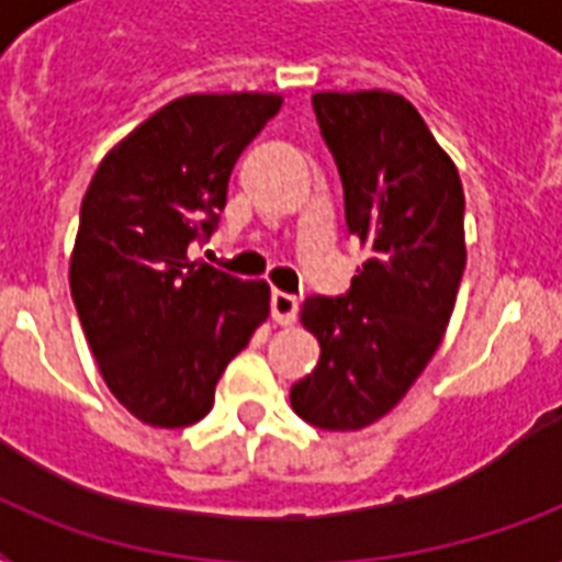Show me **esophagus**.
<instances>
[{
    "mask_svg": "<svg viewBox=\"0 0 562 562\" xmlns=\"http://www.w3.org/2000/svg\"><path fill=\"white\" fill-rule=\"evenodd\" d=\"M297 308L300 303L294 294H285V291H273L271 294V315L277 324L282 326L294 324V321H297Z\"/></svg>",
    "mask_w": 562,
    "mask_h": 562,
    "instance_id": "34e87169",
    "label": "esophagus"
}]
</instances>
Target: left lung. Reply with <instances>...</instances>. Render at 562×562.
I'll use <instances>...</instances> for the list:
<instances>
[{"label": "left lung", "instance_id": "1", "mask_svg": "<svg viewBox=\"0 0 562 562\" xmlns=\"http://www.w3.org/2000/svg\"><path fill=\"white\" fill-rule=\"evenodd\" d=\"M317 125L344 183L352 236L370 250L347 297H308L321 344L291 408L326 431L382 419L443 341L467 268L463 187L417 108L396 92H315Z\"/></svg>", "mask_w": 562, "mask_h": 562}]
</instances>
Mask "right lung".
<instances>
[{"label": "right lung", "instance_id": "1", "mask_svg": "<svg viewBox=\"0 0 562 562\" xmlns=\"http://www.w3.org/2000/svg\"><path fill=\"white\" fill-rule=\"evenodd\" d=\"M277 92L169 101L108 151L81 203L69 289L110 393L157 428L206 417L215 384L268 321L271 289L192 259L227 203L229 171Z\"/></svg>", "mask_w": 562, "mask_h": 562}]
</instances>
